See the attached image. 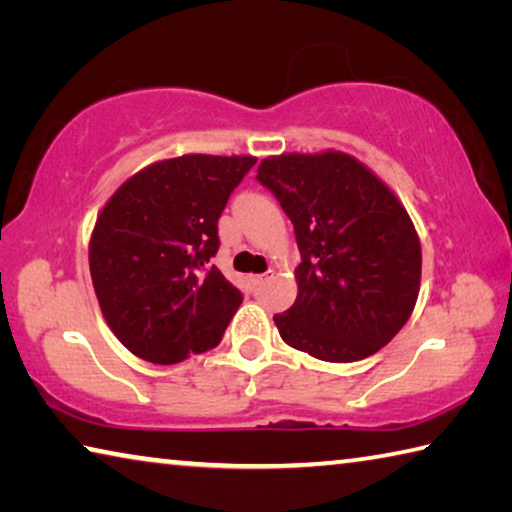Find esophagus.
I'll return each mask as SVG.
<instances>
[{
    "instance_id": "obj_1",
    "label": "esophagus",
    "mask_w": 512,
    "mask_h": 512,
    "mask_svg": "<svg viewBox=\"0 0 512 512\" xmlns=\"http://www.w3.org/2000/svg\"><path fill=\"white\" fill-rule=\"evenodd\" d=\"M271 277H273V271H268V273H259V275H253V277H250V282H253L255 287H259V284H264L266 280H271Z\"/></svg>"
}]
</instances>
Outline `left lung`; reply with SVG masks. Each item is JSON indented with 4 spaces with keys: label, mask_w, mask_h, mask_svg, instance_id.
<instances>
[{
    "label": "left lung",
    "mask_w": 512,
    "mask_h": 512,
    "mask_svg": "<svg viewBox=\"0 0 512 512\" xmlns=\"http://www.w3.org/2000/svg\"><path fill=\"white\" fill-rule=\"evenodd\" d=\"M257 180L293 223L296 302L275 314L282 341L329 363L366 359L400 332L420 293L422 248L400 198L343 151L282 153Z\"/></svg>",
    "instance_id": "left-lung-1"
}]
</instances>
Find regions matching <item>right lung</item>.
<instances>
[{
	"instance_id": "obj_1",
	"label": "right lung",
	"mask_w": 512,
	"mask_h": 512,
	"mask_svg": "<svg viewBox=\"0 0 512 512\" xmlns=\"http://www.w3.org/2000/svg\"><path fill=\"white\" fill-rule=\"evenodd\" d=\"M253 155L187 153L133 173L101 207L90 275L112 334L144 361L171 366L219 345L241 293L210 259L216 221Z\"/></svg>"
}]
</instances>
